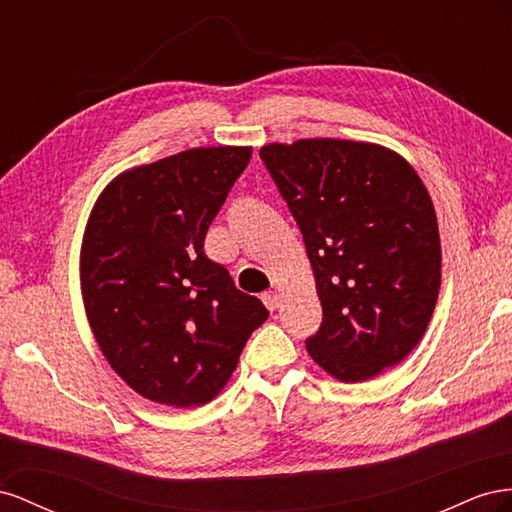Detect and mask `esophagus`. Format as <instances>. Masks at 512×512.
<instances>
[{
	"label": "esophagus",
	"instance_id": "esophagus-1",
	"mask_svg": "<svg viewBox=\"0 0 512 512\" xmlns=\"http://www.w3.org/2000/svg\"><path fill=\"white\" fill-rule=\"evenodd\" d=\"M261 300H264V304L268 306V311H276L281 304V296L276 294V291H268V294L261 296Z\"/></svg>",
	"mask_w": 512,
	"mask_h": 512
}]
</instances>
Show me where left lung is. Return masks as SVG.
<instances>
[{"mask_svg": "<svg viewBox=\"0 0 512 512\" xmlns=\"http://www.w3.org/2000/svg\"><path fill=\"white\" fill-rule=\"evenodd\" d=\"M259 158L300 227L321 300L311 358L364 382L418 345L435 309L442 251L431 197L405 160L373 143L302 139Z\"/></svg>", "mask_w": 512, "mask_h": 512, "instance_id": "left-lung-1", "label": "left lung"}]
</instances>
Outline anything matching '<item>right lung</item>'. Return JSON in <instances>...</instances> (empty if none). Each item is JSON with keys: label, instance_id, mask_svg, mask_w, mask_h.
<instances>
[{"label": "right lung", "instance_id": "add662e5", "mask_svg": "<svg viewBox=\"0 0 512 512\" xmlns=\"http://www.w3.org/2000/svg\"><path fill=\"white\" fill-rule=\"evenodd\" d=\"M251 154L180 152L122 173L94 206L81 251L87 319L113 371L145 399L212 401L268 319L203 251Z\"/></svg>", "mask_w": 512, "mask_h": 512}]
</instances>
